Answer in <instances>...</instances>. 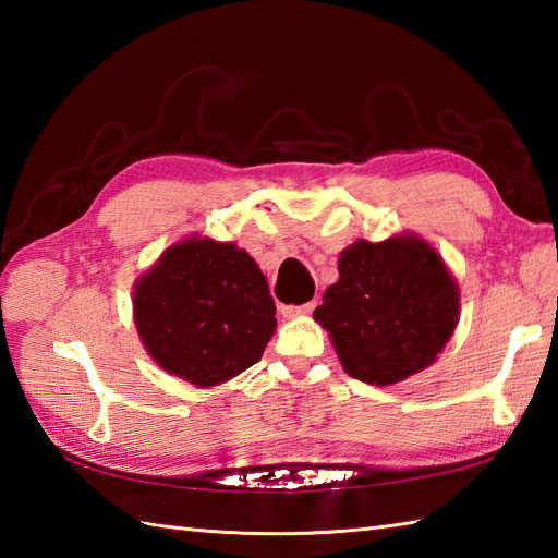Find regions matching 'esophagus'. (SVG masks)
Segmentation results:
<instances>
[{"label": "esophagus", "instance_id": "34e87169", "mask_svg": "<svg viewBox=\"0 0 558 558\" xmlns=\"http://www.w3.org/2000/svg\"><path fill=\"white\" fill-rule=\"evenodd\" d=\"M316 302H306V304H290V306H280V314L286 318H298V316H310L314 312Z\"/></svg>", "mask_w": 558, "mask_h": 558}]
</instances>
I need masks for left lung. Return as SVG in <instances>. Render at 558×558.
I'll return each mask as SVG.
<instances>
[{
    "mask_svg": "<svg viewBox=\"0 0 558 558\" xmlns=\"http://www.w3.org/2000/svg\"><path fill=\"white\" fill-rule=\"evenodd\" d=\"M338 282L314 310L352 378L393 386L432 366L460 318V290L436 248L414 232L342 248Z\"/></svg>",
    "mask_w": 558,
    "mask_h": 558,
    "instance_id": "obj_1",
    "label": "left lung"
}]
</instances>
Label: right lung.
<instances>
[{
	"label": "right lung",
	"instance_id": "right-lung-1",
	"mask_svg": "<svg viewBox=\"0 0 558 558\" xmlns=\"http://www.w3.org/2000/svg\"><path fill=\"white\" fill-rule=\"evenodd\" d=\"M134 324L150 360L196 388L230 381L264 354L276 304L234 242L189 234L134 282Z\"/></svg>",
	"mask_w": 558,
	"mask_h": 558
}]
</instances>
